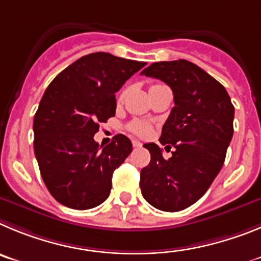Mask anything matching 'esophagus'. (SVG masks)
<instances>
[{
	"instance_id": "1",
	"label": "esophagus",
	"mask_w": 261,
	"mask_h": 261,
	"mask_svg": "<svg viewBox=\"0 0 261 261\" xmlns=\"http://www.w3.org/2000/svg\"><path fill=\"white\" fill-rule=\"evenodd\" d=\"M133 145H134V147H135V148H139V147H142V143H140L139 140H135V139H134V140H133Z\"/></svg>"
}]
</instances>
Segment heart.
I'll use <instances>...</instances> for the list:
<instances>
[{"label":"heart","instance_id":"1","mask_svg":"<svg viewBox=\"0 0 261 261\" xmlns=\"http://www.w3.org/2000/svg\"><path fill=\"white\" fill-rule=\"evenodd\" d=\"M128 128H130L131 133L136 134V135H139V136L148 135V134H149V131H151L149 125H147L145 122H142V121L131 122L130 126H128Z\"/></svg>","mask_w":261,"mask_h":261}]
</instances>
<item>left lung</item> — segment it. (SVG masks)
<instances>
[{"label":"left lung","instance_id":"obj_1","mask_svg":"<svg viewBox=\"0 0 261 261\" xmlns=\"http://www.w3.org/2000/svg\"><path fill=\"white\" fill-rule=\"evenodd\" d=\"M142 75L173 91L174 108L160 143L175 148L165 160L159 145L144 144L151 163L140 171L142 195L157 210L177 212L198 201L221 170L233 138L234 107L225 87L190 61L152 63Z\"/></svg>","mask_w":261,"mask_h":261}]
</instances>
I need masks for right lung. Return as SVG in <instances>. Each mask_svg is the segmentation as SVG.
<instances>
[{
	"instance_id": "right-lung-1",
	"label": "right lung",
	"mask_w": 261,
	"mask_h": 261,
	"mask_svg": "<svg viewBox=\"0 0 261 261\" xmlns=\"http://www.w3.org/2000/svg\"><path fill=\"white\" fill-rule=\"evenodd\" d=\"M145 62L97 51L61 71L44 92L34 118V149L51 196L72 210L108 199L113 171L133 151L118 134L100 147L93 135L116 114V92Z\"/></svg>"
}]
</instances>
